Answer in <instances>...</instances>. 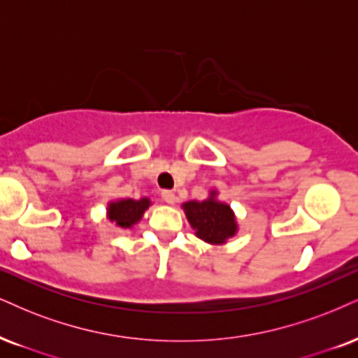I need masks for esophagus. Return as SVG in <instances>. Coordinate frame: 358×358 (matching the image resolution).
<instances>
[{"instance_id":"esophagus-1","label":"esophagus","mask_w":358,"mask_h":358,"mask_svg":"<svg viewBox=\"0 0 358 358\" xmlns=\"http://www.w3.org/2000/svg\"><path fill=\"white\" fill-rule=\"evenodd\" d=\"M161 196H162V199L167 202V204H174V202H176V192L174 191H167V189H166V191H162Z\"/></svg>"}]
</instances>
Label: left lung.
<instances>
[{"mask_svg":"<svg viewBox=\"0 0 358 358\" xmlns=\"http://www.w3.org/2000/svg\"><path fill=\"white\" fill-rule=\"evenodd\" d=\"M186 217L196 236L213 245H224L239 231L236 214L227 202L219 201V192L210 189L204 201H187L182 204Z\"/></svg>","mask_w":358,"mask_h":358,"instance_id":"left-lung-1","label":"left lung"}]
</instances>
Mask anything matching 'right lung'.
<instances>
[{
    "mask_svg": "<svg viewBox=\"0 0 358 358\" xmlns=\"http://www.w3.org/2000/svg\"><path fill=\"white\" fill-rule=\"evenodd\" d=\"M152 202L149 197L141 199H117L111 201L106 209V217L117 229H132L141 222L145 210Z\"/></svg>",
    "mask_w": 358,
    "mask_h": 358,
    "instance_id": "obj_1",
    "label": "right lung"
}]
</instances>
